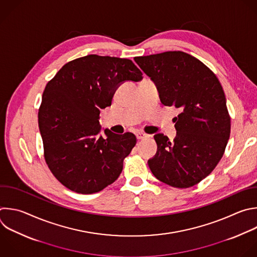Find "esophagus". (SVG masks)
<instances>
[{
    "mask_svg": "<svg viewBox=\"0 0 257 257\" xmlns=\"http://www.w3.org/2000/svg\"><path fill=\"white\" fill-rule=\"evenodd\" d=\"M147 137V135L145 134V133H142V132H138L137 134H136V138L138 139V140H142V139H144V138H146Z\"/></svg>",
    "mask_w": 257,
    "mask_h": 257,
    "instance_id": "34e87169",
    "label": "esophagus"
}]
</instances>
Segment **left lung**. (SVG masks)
<instances>
[{"label": "left lung", "mask_w": 257, "mask_h": 257, "mask_svg": "<svg viewBox=\"0 0 257 257\" xmlns=\"http://www.w3.org/2000/svg\"><path fill=\"white\" fill-rule=\"evenodd\" d=\"M156 85L164 106L179 108L173 142L154 135L155 155L148 159L153 176L175 188H190L208 177L222 158L230 117L222 85L202 61L183 51L134 58Z\"/></svg>", "instance_id": "obj_1"}]
</instances>
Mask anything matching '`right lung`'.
Segmentation results:
<instances>
[{
	"mask_svg": "<svg viewBox=\"0 0 257 257\" xmlns=\"http://www.w3.org/2000/svg\"><path fill=\"white\" fill-rule=\"evenodd\" d=\"M127 58L90 54L64 64L46 84L38 125L46 163L67 189L94 194L113 184L136 144L134 134L100 132V110L111 106L119 85L140 81Z\"/></svg>",
	"mask_w": 257,
	"mask_h": 257,
	"instance_id": "obj_1",
	"label": "right lung"
}]
</instances>
